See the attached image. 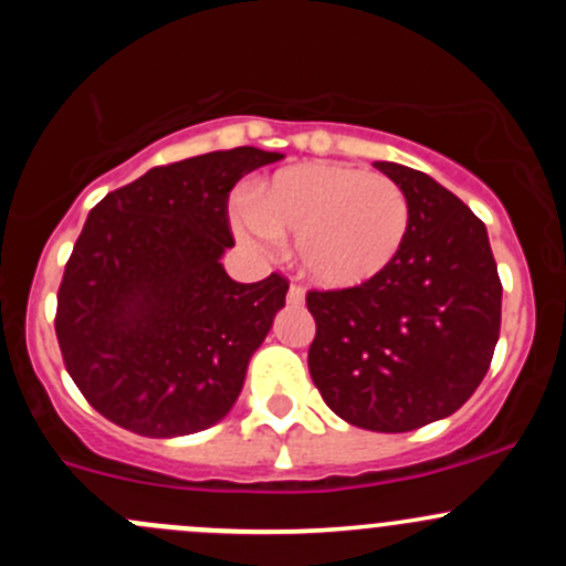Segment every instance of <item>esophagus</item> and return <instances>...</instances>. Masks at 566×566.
<instances>
[{
    "instance_id": "obj_1",
    "label": "esophagus",
    "mask_w": 566,
    "mask_h": 566,
    "mask_svg": "<svg viewBox=\"0 0 566 566\" xmlns=\"http://www.w3.org/2000/svg\"><path fill=\"white\" fill-rule=\"evenodd\" d=\"M304 298H306L304 287H301V284H290V290H287V304L304 306Z\"/></svg>"
}]
</instances>
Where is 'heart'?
Segmentation results:
<instances>
[{
  "instance_id": "heart-1",
  "label": "heart",
  "mask_w": 566,
  "mask_h": 566,
  "mask_svg": "<svg viewBox=\"0 0 566 566\" xmlns=\"http://www.w3.org/2000/svg\"><path fill=\"white\" fill-rule=\"evenodd\" d=\"M249 243L295 238V262L319 287L347 290L378 279L410 230V205L391 177L350 164L279 169L232 216Z\"/></svg>"
}]
</instances>
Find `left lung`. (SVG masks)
I'll list each match as a JSON object with an SVG mask.
<instances>
[{
  "label": "left lung",
  "mask_w": 566,
  "mask_h": 566,
  "mask_svg": "<svg viewBox=\"0 0 566 566\" xmlns=\"http://www.w3.org/2000/svg\"><path fill=\"white\" fill-rule=\"evenodd\" d=\"M410 230L373 282L306 295L317 323L310 373L347 424L408 432L447 419L476 391L501 328V279L488 230L462 199L391 161Z\"/></svg>",
  "instance_id": "8db88e82"
}]
</instances>
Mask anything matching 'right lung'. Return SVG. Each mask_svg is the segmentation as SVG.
Returning a JSON list of instances; mask_svg holds the SVG:
<instances>
[{
	"label": "right lung",
	"instance_id": "add662e5",
	"mask_svg": "<svg viewBox=\"0 0 566 566\" xmlns=\"http://www.w3.org/2000/svg\"><path fill=\"white\" fill-rule=\"evenodd\" d=\"M279 153L235 147L156 167L87 216L56 293V339L87 402L123 430L177 438L224 419L287 279L227 276V199Z\"/></svg>",
	"mask_w": 566,
	"mask_h": 566
}]
</instances>
